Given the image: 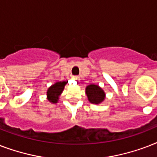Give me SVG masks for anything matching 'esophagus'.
I'll return each instance as SVG.
<instances>
[{
	"mask_svg": "<svg viewBox=\"0 0 157 157\" xmlns=\"http://www.w3.org/2000/svg\"><path fill=\"white\" fill-rule=\"evenodd\" d=\"M72 78H73L74 80H76V81H79V80H80V77H79L78 76H72Z\"/></svg>",
	"mask_w": 157,
	"mask_h": 157,
	"instance_id": "34e87169",
	"label": "esophagus"
}]
</instances>
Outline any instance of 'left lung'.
Segmentation results:
<instances>
[{
	"instance_id": "obj_1",
	"label": "left lung",
	"mask_w": 157,
	"mask_h": 157,
	"mask_svg": "<svg viewBox=\"0 0 157 157\" xmlns=\"http://www.w3.org/2000/svg\"><path fill=\"white\" fill-rule=\"evenodd\" d=\"M86 94L88 100L93 104H99L103 103L106 98V94L100 86L91 84L86 86Z\"/></svg>"
}]
</instances>
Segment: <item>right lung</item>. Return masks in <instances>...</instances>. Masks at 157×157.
Instances as JSON below:
<instances>
[{"instance_id": "right-lung-1", "label": "right lung", "mask_w": 157, "mask_h": 157, "mask_svg": "<svg viewBox=\"0 0 157 157\" xmlns=\"http://www.w3.org/2000/svg\"><path fill=\"white\" fill-rule=\"evenodd\" d=\"M67 81H57L54 85L50 86L46 92L48 101L51 103H57L59 99V96L61 95L64 87Z\"/></svg>"}]
</instances>
